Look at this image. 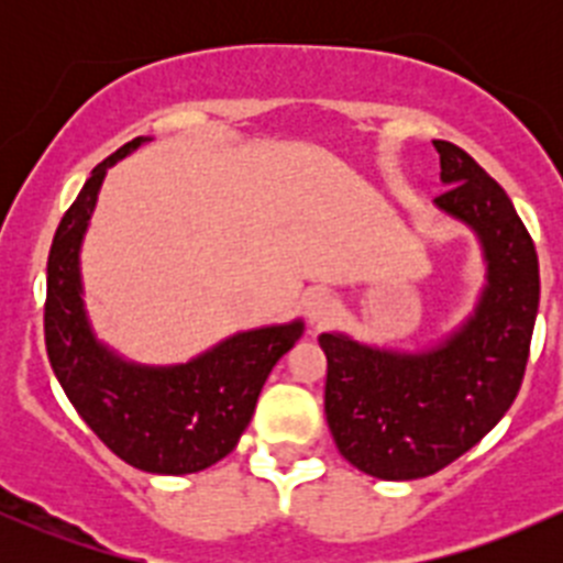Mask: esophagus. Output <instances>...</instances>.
I'll return each instance as SVG.
<instances>
[{
  "label": "esophagus",
  "instance_id": "obj_1",
  "mask_svg": "<svg viewBox=\"0 0 563 563\" xmlns=\"http://www.w3.org/2000/svg\"><path fill=\"white\" fill-rule=\"evenodd\" d=\"M305 310H308L310 323H321L332 316L334 299L329 297L327 291H313V294H308V299H305Z\"/></svg>",
  "mask_w": 563,
  "mask_h": 563
}]
</instances>
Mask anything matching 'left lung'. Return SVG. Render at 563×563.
Segmentation results:
<instances>
[{
	"instance_id": "obj_1",
	"label": "left lung",
	"mask_w": 563,
	"mask_h": 563,
	"mask_svg": "<svg viewBox=\"0 0 563 563\" xmlns=\"http://www.w3.org/2000/svg\"><path fill=\"white\" fill-rule=\"evenodd\" d=\"M433 146L446 185L435 207L479 236L487 261L474 313L417 354L338 332L318 338L334 444L351 465L389 482L435 474L496 428L523 384L539 308L537 250L504 187L460 146Z\"/></svg>"
}]
</instances>
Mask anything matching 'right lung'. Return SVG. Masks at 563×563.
<instances>
[{
  "mask_svg": "<svg viewBox=\"0 0 563 563\" xmlns=\"http://www.w3.org/2000/svg\"><path fill=\"white\" fill-rule=\"evenodd\" d=\"M144 141L133 139L98 163L56 229L48 253L45 351L65 395L113 455L150 474H196L234 450L266 376L305 327L291 321L250 329L172 367L124 362L95 338L81 299L78 250L106 172Z\"/></svg>",
  "mask_w": 563,
  "mask_h": 563,
  "instance_id": "obj_1",
  "label": "right lung"
}]
</instances>
